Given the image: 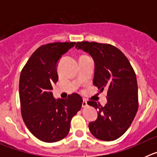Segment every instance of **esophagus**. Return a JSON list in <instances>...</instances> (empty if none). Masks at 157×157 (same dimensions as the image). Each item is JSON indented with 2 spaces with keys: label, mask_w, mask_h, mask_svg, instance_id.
<instances>
[{
  "label": "esophagus",
  "mask_w": 157,
  "mask_h": 157,
  "mask_svg": "<svg viewBox=\"0 0 157 157\" xmlns=\"http://www.w3.org/2000/svg\"><path fill=\"white\" fill-rule=\"evenodd\" d=\"M82 105L83 108H86V107H87V105H87V102H86V101H82Z\"/></svg>",
  "instance_id": "34e87169"
}]
</instances>
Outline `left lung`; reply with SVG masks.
Listing matches in <instances>:
<instances>
[{"instance_id": "1", "label": "left lung", "mask_w": 157, "mask_h": 157, "mask_svg": "<svg viewBox=\"0 0 157 157\" xmlns=\"http://www.w3.org/2000/svg\"><path fill=\"white\" fill-rule=\"evenodd\" d=\"M92 56L95 70L93 83L102 92L107 89V104L95 101L87 104L98 109V119L89 124L91 134L102 141H114L121 137L134 120L138 109V83L128 59L116 47L109 44L81 41L75 45Z\"/></svg>"}]
</instances>
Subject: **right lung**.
I'll return each mask as SVG.
<instances>
[{
    "label": "right lung",
    "instance_id": "1",
    "mask_svg": "<svg viewBox=\"0 0 157 157\" xmlns=\"http://www.w3.org/2000/svg\"><path fill=\"white\" fill-rule=\"evenodd\" d=\"M75 44L55 42L41 45L32 54L20 74L22 117L30 132L45 142L65 138L72 117L82 105V98L78 94L56 100L52 93V85L58 81V61Z\"/></svg>",
    "mask_w": 157,
    "mask_h": 157
}]
</instances>
